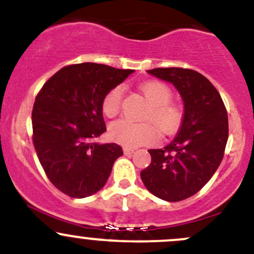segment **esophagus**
I'll list each match as a JSON object with an SVG mask.
<instances>
[{"label": "esophagus", "instance_id": "obj_1", "mask_svg": "<svg viewBox=\"0 0 254 254\" xmlns=\"http://www.w3.org/2000/svg\"><path fill=\"white\" fill-rule=\"evenodd\" d=\"M123 151H124L125 155H132L134 153V148H129V147H124L123 148Z\"/></svg>", "mask_w": 254, "mask_h": 254}]
</instances>
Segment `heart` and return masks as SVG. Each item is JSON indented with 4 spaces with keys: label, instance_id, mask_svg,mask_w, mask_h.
Instances as JSON below:
<instances>
[{
    "label": "heart",
    "instance_id": "heart-1",
    "mask_svg": "<svg viewBox=\"0 0 254 254\" xmlns=\"http://www.w3.org/2000/svg\"><path fill=\"white\" fill-rule=\"evenodd\" d=\"M142 96L148 102L142 119L143 123L118 120L109 127L112 139L125 147H139L158 140V130L163 135H172L181 127L184 119V108L179 102L173 101V91L161 81H148L140 86ZM124 89L117 86L104 96L102 112L106 117L114 118L122 111ZM154 124L152 125V123ZM156 126L158 127H155Z\"/></svg>",
    "mask_w": 254,
    "mask_h": 254
}]
</instances>
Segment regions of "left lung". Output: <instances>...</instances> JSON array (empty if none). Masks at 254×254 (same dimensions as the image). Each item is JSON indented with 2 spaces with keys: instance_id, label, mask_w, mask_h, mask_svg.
Here are the masks:
<instances>
[{
  "instance_id": "8db88e82",
  "label": "left lung",
  "mask_w": 254,
  "mask_h": 254,
  "mask_svg": "<svg viewBox=\"0 0 254 254\" xmlns=\"http://www.w3.org/2000/svg\"><path fill=\"white\" fill-rule=\"evenodd\" d=\"M147 72L175 84L184 119L170 145L148 151L151 163L140 176L155 196L181 201L198 193L221 163L229 137L226 107L214 84L196 71L157 67Z\"/></svg>"
}]
</instances>
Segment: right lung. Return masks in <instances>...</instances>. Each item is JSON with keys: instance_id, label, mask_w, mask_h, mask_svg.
Returning <instances> with one entry per match:
<instances>
[{"instance_id": "right-lung-1", "label": "right lung", "mask_w": 254, "mask_h": 254, "mask_svg": "<svg viewBox=\"0 0 254 254\" xmlns=\"http://www.w3.org/2000/svg\"><path fill=\"white\" fill-rule=\"evenodd\" d=\"M132 72L102 64H73L51 76L35 97L33 145L49 181L66 195L97 193L123 155L117 143L94 140L107 131L104 96Z\"/></svg>"}]
</instances>
